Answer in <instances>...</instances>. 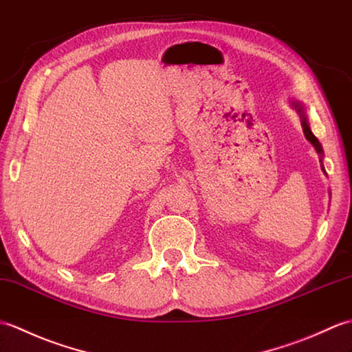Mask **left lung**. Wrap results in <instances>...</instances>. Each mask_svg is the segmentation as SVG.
Returning a JSON list of instances; mask_svg holds the SVG:
<instances>
[{"mask_svg": "<svg viewBox=\"0 0 352 352\" xmlns=\"http://www.w3.org/2000/svg\"><path fill=\"white\" fill-rule=\"evenodd\" d=\"M289 104L292 106L294 109L297 111L298 117H300V122H301V127H303V133L306 136L307 141L314 145V148L316 150V153L320 154V162H321V169L322 173L327 175L325 173V168L322 165V160H324V150H322V145L320 144V141H318V138L312 133V130H310V124H309V118H307V113H306V106L305 103H301L298 100H294V99H289ZM330 195V192H329Z\"/></svg>", "mask_w": 352, "mask_h": 352, "instance_id": "obj_1", "label": "left lung"}]
</instances>
